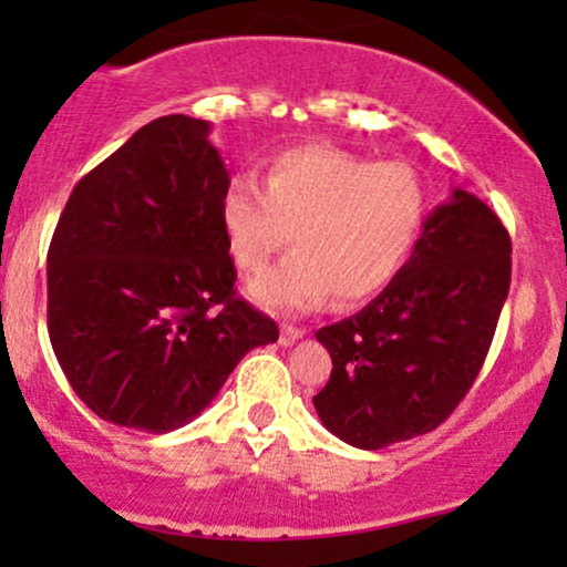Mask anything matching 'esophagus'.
<instances>
[{
    "label": "esophagus",
    "mask_w": 567,
    "mask_h": 567,
    "mask_svg": "<svg viewBox=\"0 0 567 567\" xmlns=\"http://www.w3.org/2000/svg\"><path fill=\"white\" fill-rule=\"evenodd\" d=\"M303 333H306L303 328H292V324H282V328H279V343H282V347H292V343H296L298 338H303Z\"/></svg>",
    "instance_id": "1"
}]
</instances>
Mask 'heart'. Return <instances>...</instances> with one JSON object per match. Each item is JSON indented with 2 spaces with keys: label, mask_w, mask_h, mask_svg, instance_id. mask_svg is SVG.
Masks as SVG:
<instances>
[{
  "label": "heart",
  "mask_w": 567,
  "mask_h": 567,
  "mask_svg": "<svg viewBox=\"0 0 567 567\" xmlns=\"http://www.w3.org/2000/svg\"><path fill=\"white\" fill-rule=\"evenodd\" d=\"M426 192L402 162H370L333 146L277 154L264 186L239 175L220 199L234 264L261 271L290 243L298 250L250 282L266 309L306 311L373 298L396 277L419 237Z\"/></svg>",
  "instance_id": "b5f03b06"
}]
</instances>
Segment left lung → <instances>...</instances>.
I'll list each match as a JSON object with an SVG mask.
<instances>
[{
  "label": "left lung",
  "instance_id": "obj_1",
  "mask_svg": "<svg viewBox=\"0 0 567 567\" xmlns=\"http://www.w3.org/2000/svg\"><path fill=\"white\" fill-rule=\"evenodd\" d=\"M509 279V231L483 199L453 188L392 282L317 330L333 360L315 396L324 429L362 451L437 429L483 368Z\"/></svg>",
  "mask_w": 567,
  "mask_h": 567
}]
</instances>
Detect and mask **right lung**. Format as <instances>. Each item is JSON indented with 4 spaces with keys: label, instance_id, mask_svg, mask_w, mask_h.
I'll use <instances>...</instances> for the list:
<instances>
[{
    "label": "right lung",
    "instance_id": "add662e5",
    "mask_svg": "<svg viewBox=\"0 0 567 567\" xmlns=\"http://www.w3.org/2000/svg\"><path fill=\"white\" fill-rule=\"evenodd\" d=\"M210 122L143 125L74 186L48 252L50 343L76 396L116 426L165 434L216 400L275 320L234 296Z\"/></svg>",
    "mask_w": 567,
    "mask_h": 567
}]
</instances>
